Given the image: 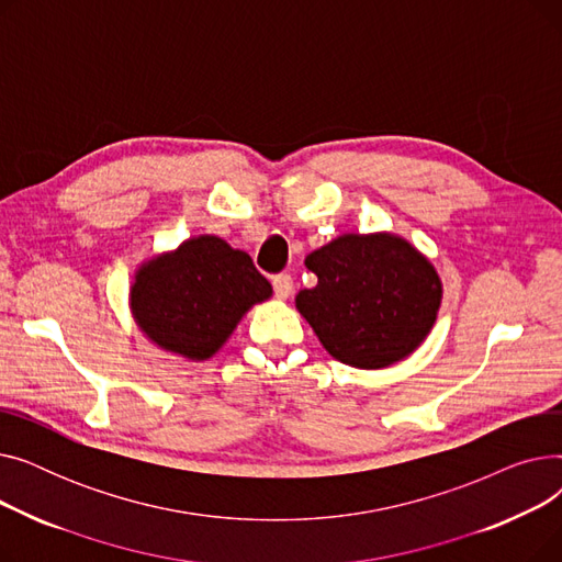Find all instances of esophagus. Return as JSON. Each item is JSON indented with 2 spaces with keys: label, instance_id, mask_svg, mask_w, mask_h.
Returning a JSON list of instances; mask_svg holds the SVG:
<instances>
[{
  "label": "esophagus",
  "instance_id": "34e87169",
  "mask_svg": "<svg viewBox=\"0 0 562 562\" xmlns=\"http://www.w3.org/2000/svg\"><path fill=\"white\" fill-rule=\"evenodd\" d=\"M291 291H293V278H291L289 273H278V276L273 278V293H276V299L284 301V299L291 296Z\"/></svg>",
  "mask_w": 562,
  "mask_h": 562
}]
</instances>
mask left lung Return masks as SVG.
Returning a JSON list of instances; mask_svg holds the SVG:
<instances>
[{
    "instance_id": "1",
    "label": "left lung",
    "mask_w": 562,
    "mask_h": 562,
    "mask_svg": "<svg viewBox=\"0 0 562 562\" xmlns=\"http://www.w3.org/2000/svg\"><path fill=\"white\" fill-rule=\"evenodd\" d=\"M318 282L296 296L330 356L360 369L390 367L430 333L441 301L432 263L390 234H344L314 250Z\"/></svg>"
}]
</instances>
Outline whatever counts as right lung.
I'll return each mask as SVG.
<instances>
[{
	"mask_svg": "<svg viewBox=\"0 0 562 562\" xmlns=\"http://www.w3.org/2000/svg\"><path fill=\"white\" fill-rule=\"evenodd\" d=\"M271 291L246 252L232 250L218 236H198L143 266L132 286V307L153 341L206 360Z\"/></svg>",
	"mask_w": 562,
	"mask_h": 562,
	"instance_id": "1",
	"label": "right lung"
}]
</instances>
